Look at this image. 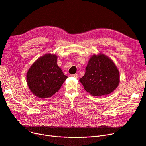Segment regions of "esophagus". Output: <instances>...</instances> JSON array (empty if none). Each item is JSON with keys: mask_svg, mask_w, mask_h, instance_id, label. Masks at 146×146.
I'll list each match as a JSON object with an SVG mask.
<instances>
[{"mask_svg": "<svg viewBox=\"0 0 146 146\" xmlns=\"http://www.w3.org/2000/svg\"><path fill=\"white\" fill-rule=\"evenodd\" d=\"M71 76H73V77L76 78H79V75L78 74H72Z\"/></svg>", "mask_w": 146, "mask_h": 146, "instance_id": "34e87169", "label": "esophagus"}]
</instances>
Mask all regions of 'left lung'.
<instances>
[{
	"label": "left lung",
	"mask_w": 146,
	"mask_h": 146,
	"mask_svg": "<svg viewBox=\"0 0 146 146\" xmlns=\"http://www.w3.org/2000/svg\"><path fill=\"white\" fill-rule=\"evenodd\" d=\"M79 81L90 95H106L118 87L119 73L113 61L100 53L90 57L85 75Z\"/></svg>",
	"instance_id": "left-lung-1"
}]
</instances>
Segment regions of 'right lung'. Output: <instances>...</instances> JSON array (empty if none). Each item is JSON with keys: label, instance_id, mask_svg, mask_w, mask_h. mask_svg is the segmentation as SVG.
<instances>
[{"label": "right lung", "instance_id": "1", "mask_svg": "<svg viewBox=\"0 0 146 146\" xmlns=\"http://www.w3.org/2000/svg\"><path fill=\"white\" fill-rule=\"evenodd\" d=\"M57 56L47 54L37 59L27 73V82L31 92L40 98L52 96L67 78L57 64Z\"/></svg>", "mask_w": 146, "mask_h": 146}]
</instances>
